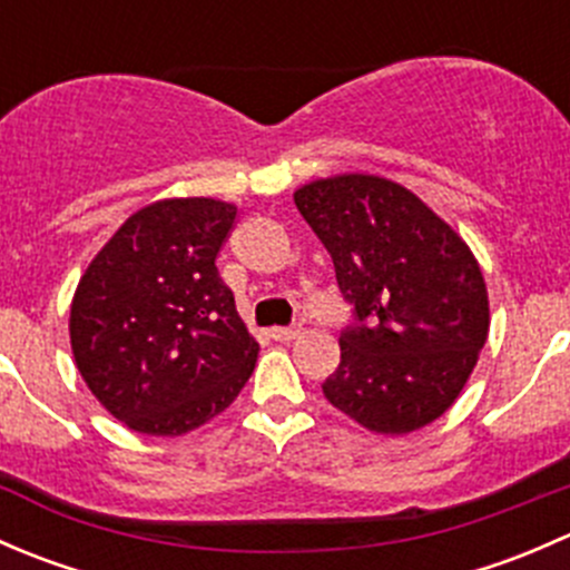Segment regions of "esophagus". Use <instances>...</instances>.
I'll use <instances>...</instances> for the list:
<instances>
[{"instance_id":"obj_1","label":"esophagus","mask_w":570,"mask_h":570,"mask_svg":"<svg viewBox=\"0 0 570 570\" xmlns=\"http://www.w3.org/2000/svg\"><path fill=\"white\" fill-rule=\"evenodd\" d=\"M269 336H273L275 342H292V338L301 336V327H273Z\"/></svg>"}]
</instances>
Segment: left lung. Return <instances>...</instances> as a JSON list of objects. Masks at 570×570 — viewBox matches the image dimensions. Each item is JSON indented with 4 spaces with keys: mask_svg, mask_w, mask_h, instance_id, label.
Returning a JSON list of instances; mask_svg holds the SVG:
<instances>
[{
    "mask_svg": "<svg viewBox=\"0 0 570 570\" xmlns=\"http://www.w3.org/2000/svg\"><path fill=\"white\" fill-rule=\"evenodd\" d=\"M295 206L331 253L355 317L322 394L372 433L435 422L491 325L474 253L411 189L381 176L320 178L297 189Z\"/></svg>",
    "mask_w": 570,
    "mask_h": 570,
    "instance_id": "8db88e82",
    "label": "left lung"
}]
</instances>
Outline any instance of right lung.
<instances>
[{"instance_id": "1", "label": "right lung", "mask_w": 570, "mask_h": 570, "mask_svg": "<svg viewBox=\"0 0 570 570\" xmlns=\"http://www.w3.org/2000/svg\"><path fill=\"white\" fill-rule=\"evenodd\" d=\"M237 206L165 198L135 212L96 253L71 303L79 375L118 422L184 435L226 411L258 344L217 273Z\"/></svg>"}]
</instances>
